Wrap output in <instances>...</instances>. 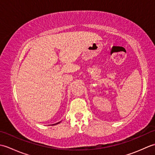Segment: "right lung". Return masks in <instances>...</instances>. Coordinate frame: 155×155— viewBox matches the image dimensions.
Here are the masks:
<instances>
[{
	"mask_svg": "<svg viewBox=\"0 0 155 155\" xmlns=\"http://www.w3.org/2000/svg\"><path fill=\"white\" fill-rule=\"evenodd\" d=\"M61 121H60V122H58V123H55V124H52V125H56V124H59V123H61Z\"/></svg>",
	"mask_w": 155,
	"mask_h": 155,
	"instance_id": "1",
	"label": "right lung"
}]
</instances>
